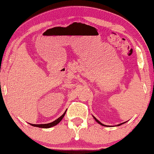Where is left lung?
<instances>
[{
	"label": "left lung",
	"instance_id": "8db88e82",
	"mask_svg": "<svg viewBox=\"0 0 154 154\" xmlns=\"http://www.w3.org/2000/svg\"><path fill=\"white\" fill-rule=\"evenodd\" d=\"M93 117H94V116H93ZM94 120H95L96 121H97V122H98V123H99V124H100V125H102V126H106H106H109V125H105L102 124V122H99V121L98 120H97V118H96V117H94ZM123 123H125V122H123ZM123 123H121V124H119V125H118V126H120V125H122V124H123Z\"/></svg>",
	"mask_w": 154,
	"mask_h": 154
}]
</instances>
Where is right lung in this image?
Here are the masks:
<instances>
[{
	"label": "right lung",
	"mask_w": 154,
	"mask_h": 154,
	"mask_svg": "<svg viewBox=\"0 0 154 154\" xmlns=\"http://www.w3.org/2000/svg\"><path fill=\"white\" fill-rule=\"evenodd\" d=\"M66 111L65 112L63 113V115H61V116L59 118H57V120H55V121H53V122H50V123H48V124H39V125L30 124V125H31L34 126V127L42 128H49L53 127V126H55V125H57L60 122L61 120H62V119L63 118V117H64L65 115H66Z\"/></svg>",
	"instance_id": "obj_1"
}]
</instances>
